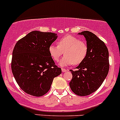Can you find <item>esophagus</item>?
Listing matches in <instances>:
<instances>
[{
	"label": "esophagus",
	"mask_w": 120,
	"mask_h": 120,
	"mask_svg": "<svg viewBox=\"0 0 120 120\" xmlns=\"http://www.w3.org/2000/svg\"><path fill=\"white\" fill-rule=\"evenodd\" d=\"M62 72H66V71H68V70H67V69L62 68Z\"/></svg>",
	"instance_id": "34e87169"
}]
</instances>
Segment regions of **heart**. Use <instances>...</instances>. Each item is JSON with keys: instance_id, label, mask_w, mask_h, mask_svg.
<instances>
[{"instance_id": "b5f03b06", "label": "heart", "mask_w": 120, "mask_h": 120, "mask_svg": "<svg viewBox=\"0 0 120 120\" xmlns=\"http://www.w3.org/2000/svg\"><path fill=\"white\" fill-rule=\"evenodd\" d=\"M58 45L51 44L49 47L50 56L58 62L64 53L65 56L60 60L61 66L77 65L83 62L87 55L86 43L72 35H67L58 39Z\"/></svg>"}]
</instances>
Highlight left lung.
<instances>
[{"label": "left lung", "instance_id": "obj_1", "mask_svg": "<svg viewBox=\"0 0 120 120\" xmlns=\"http://www.w3.org/2000/svg\"><path fill=\"white\" fill-rule=\"evenodd\" d=\"M87 41V55L76 71L70 70L72 79L69 82L71 91L79 96H87L99 88L109 70V51L103 41L89 31L79 33Z\"/></svg>", "mask_w": 120, "mask_h": 120}]
</instances>
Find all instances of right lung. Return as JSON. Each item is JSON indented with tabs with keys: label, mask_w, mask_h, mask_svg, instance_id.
<instances>
[{
	"label": "right lung",
	"mask_w": 120,
	"mask_h": 120,
	"mask_svg": "<svg viewBox=\"0 0 120 120\" xmlns=\"http://www.w3.org/2000/svg\"><path fill=\"white\" fill-rule=\"evenodd\" d=\"M56 33L32 31L15 45L11 70L25 92L41 97L50 90L54 77L62 73L50 56L49 47L57 38Z\"/></svg>",
	"instance_id": "right-lung-1"
}]
</instances>
